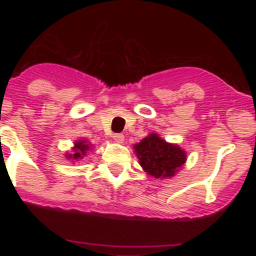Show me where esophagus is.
<instances>
[{"mask_svg":"<svg viewBox=\"0 0 256 256\" xmlns=\"http://www.w3.org/2000/svg\"><path fill=\"white\" fill-rule=\"evenodd\" d=\"M112 138H114V141L118 142V144H123L124 142V136L120 134V133H115V134L112 136Z\"/></svg>","mask_w":256,"mask_h":256,"instance_id":"34e87169","label":"esophagus"}]
</instances>
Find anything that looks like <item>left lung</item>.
<instances>
[{
	"instance_id": "left-lung-1",
	"label": "left lung",
	"mask_w": 256,
	"mask_h": 256,
	"mask_svg": "<svg viewBox=\"0 0 256 256\" xmlns=\"http://www.w3.org/2000/svg\"><path fill=\"white\" fill-rule=\"evenodd\" d=\"M133 148L142 169L154 178L174 177L187 160L186 151L162 140L158 133L146 136Z\"/></svg>"
}]
</instances>
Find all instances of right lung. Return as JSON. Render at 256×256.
<instances>
[{
  "label": "right lung",
  "mask_w": 256,
  "mask_h": 256,
  "mask_svg": "<svg viewBox=\"0 0 256 256\" xmlns=\"http://www.w3.org/2000/svg\"><path fill=\"white\" fill-rule=\"evenodd\" d=\"M92 148V144L91 142H88L86 138L82 140H76L74 142V146L72 148V152H66L65 154V158L72 162H79V160H82L87 152Z\"/></svg>",
  "instance_id": "add662e5"
}]
</instances>
